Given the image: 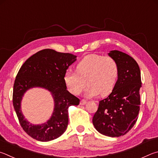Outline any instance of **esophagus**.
I'll use <instances>...</instances> for the list:
<instances>
[{
  "mask_svg": "<svg viewBox=\"0 0 158 158\" xmlns=\"http://www.w3.org/2000/svg\"><path fill=\"white\" fill-rule=\"evenodd\" d=\"M86 103H87V101L84 100V99H82L81 102H80V104H81V106H84V105H85Z\"/></svg>",
  "mask_w": 158,
  "mask_h": 158,
  "instance_id": "obj_1",
  "label": "esophagus"
}]
</instances>
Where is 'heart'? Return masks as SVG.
Instances as JSON below:
<instances>
[{
    "instance_id": "1",
    "label": "heart",
    "mask_w": 158,
    "mask_h": 158,
    "mask_svg": "<svg viewBox=\"0 0 158 158\" xmlns=\"http://www.w3.org/2000/svg\"><path fill=\"white\" fill-rule=\"evenodd\" d=\"M76 71L67 70L64 74V82L67 89L75 95L80 94L86 84L87 97H94L101 94H109L114 89L119 76L117 61L111 56L91 54L77 63ZM87 82H86V81Z\"/></svg>"
}]
</instances>
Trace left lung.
I'll list each match as a JSON object with an SVG mask.
<instances>
[{"label":"left lung","instance_id":"8db88e82","mask_svg":"<svg viewBox=\"0 0 158 158\" xmlns=\"http://www.w3.org/2000/svg\"><path fill=\"white\" fill-rule=\"evenodd\" d=\"M108 55L117 61L119 76L112 93L99 101L92 122L101 134L117 137L131 131L137 120L142 81L139 65L132 57L118 51Z\"/></svg>","mask_w":158,"mask_h":158}]
</instances>
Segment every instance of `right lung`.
I'll list each match as a JSON object with an SVG mask.
<instances>
[{"instance_id":"add662e5","label":"right lung","mask_w":158,"mask_h":158,"mask_svg":"<svg viewBox=\"0 0 158 158\" xmlns=\"http://www.w3.org/2000/svg\"><path fill=\"white\" fill-rule=\"evenodd\" d=\"M76 57L73 54L46 48L30 57L19 69L14 84L13 106L22 128L33 139L48 142L57 139L66 131L69 107L78 106L80 99L66 89L63 77ZM35 86L45 88L51 91L55 103L51 118L41 125L30 124L20 110L22 96L27 89Z\"/></svg>"}]
</instances>
